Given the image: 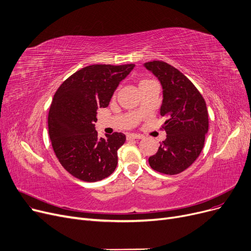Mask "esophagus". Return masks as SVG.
<instances>
[{
	"label": "esophagus",
	"mask_w": 251,
	"mask_h": 251,
	"mask_svg": "<svg viewBox=\"0 0 251 251\" xmlns=\"http://www.w3.org/2000/svg\"><path fill=\"white\" fill-rule=\"evenodd\" d=\"M140 138H142V135H140V134H133V133H131V134H128V135H127V140L140 139Z\"/></svg>",
	"instance_id": "34e87169"
}]
</instances>
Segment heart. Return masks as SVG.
I'll return each instance as SVG.
<instances>
[{
  "mask_svg": "<svg viewBox=\"0 0 251 251\" xmlns=\"http://www.w3.org/2000/svg\"><path fill=\"white\" fill-rule=\"evenodd\" d=\"M148 81H151V80H142L139 84H141V83H144V82H148Z\"/></svg>",
  "mask_w": 251,
  "mask_h": 251,
  "instance_id": "b5f03b06",
  "label": "heart"
}]
</instances>
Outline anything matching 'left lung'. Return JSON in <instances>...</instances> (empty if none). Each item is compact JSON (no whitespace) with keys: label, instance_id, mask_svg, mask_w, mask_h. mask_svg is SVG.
<instances>
[{"label":"left lung","instance_id":"8db88e82","mask_svg":"<svg viewBox=\"0 0 251 251\" xmlns=\"http://www.w3.org/2000/svg\"><path fill=\"white\" fill-rule=\"evenodd\" d=\"M161 82L163 101L161 116L167 137L150 166L167 175H176L189 168L201 154L208 130L206 103L189 79L173 66L163 61L143 64Z\"/></svg>","mask_w":251,"mask_h":251}]
</instances>
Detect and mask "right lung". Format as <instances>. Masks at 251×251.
I'll return each instance as SVG.
<instances>
[{
  "label": "right lung",
  "mask_w": 251,
  "mask_h": 251,
  "mask_svg": "<svg viewBox=\"0 0 251 251\" xmlns=\"http://www.w3.org/2000/svg\"><path fill=\"white\" fill-rule=\"evenodd\" d=\"M134 67L90 65L66 79L56 91L48 117L49 134L59 162L75 178L97 182L115 171L117 152L126 136L115 132L99 137L97 111L108 107L118 85Z\"/></svg>",
  "instance_id": "right-lung-1"
}]
</instances>
